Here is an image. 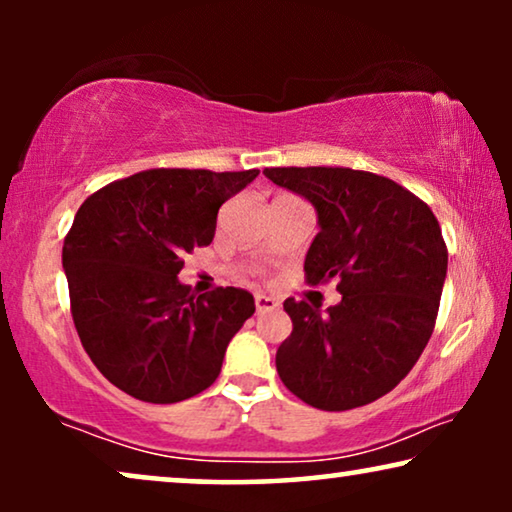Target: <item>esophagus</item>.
<instances>
[{
	"mask_svg": "<svg viewBox=\"0 0 512 512\" xmlns=\"http://www.w3.org/2000/svg\"><path fill=\"white\" fill-rule=\"evenodd\" d=\"M272 310H279V300L270 298V296H261V293H258V296H256V312L263 314V312H272Z\"/></svg>",
	"mask_w": 512,
	"mask_h": 512,
	"instance_id": "1",
	"label": "esophagus"
}]
</instances>
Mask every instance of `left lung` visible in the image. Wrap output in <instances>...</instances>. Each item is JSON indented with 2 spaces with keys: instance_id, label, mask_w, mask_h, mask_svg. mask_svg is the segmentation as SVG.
Wrapping results in <instances>:
<instances>
[{
  "instance_id": "8db88e82",
  "label": "left lung",
  "mask_w": 512,
  "mask_h": 512,
  "mask_svg": "<svg viewBox=\"0 0 512 512\" xmlns=\"http://www.w3.org/2000/svg\"><path fill=\"white\" fill-rule=\"evenodd\" d=\"M272 184L310 200L319 233L305 256L307 284L338 279L342 300L321 314L284 300L293 331L277 349L284 387L340 412L389 394L410 373L433 326L447 247L431 207L380 174L352 167H265Z\"/></svg>"
}]
</instances>
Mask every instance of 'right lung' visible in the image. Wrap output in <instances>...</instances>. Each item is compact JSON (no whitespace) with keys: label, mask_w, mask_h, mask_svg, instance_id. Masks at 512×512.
<instances>
[{"label":"right lung","mask_w":512,"mask_h":512,"mask_svg":"<svg viewBox=\"0 0 512 512\" xmlns=\"http://www.w3.org/2000/svg\"><path fill=\"white\" fill-rule=\"evenodd\" d=\"M256 177L156 167L111 181L79 207L62 268L81 345L114 387L177 403L219 377L254 296L235 286L195 296L177 275L186 254L214 240L223 202Z\"/></svg>","instance_id":"right-lung-1"}]
</instances>
